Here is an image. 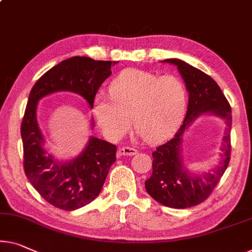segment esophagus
<instances>
[{"mask_svg": "<svg viewBox=\"0 0 252 252\" xmlns=\"http://www.w3.org/2000/svg\"><path fill=\"white\" fill-rule=\"evenodd\" d=\"M138 152L137 149L131 148V147H120L119 148V154L121 156H133L136 155Z\"/></svg>", "mask_w": 252, "mask_h": 252, "instance_id": "1", "label": "esophagus"}]
</instances>
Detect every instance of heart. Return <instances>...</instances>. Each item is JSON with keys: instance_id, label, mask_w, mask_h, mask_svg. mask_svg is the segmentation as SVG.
Segmentation results:
<instances>
[{"instance_id": "b5f03b06", "label": "heart", "mask_w": 252, "mask_h": 252, "mask_svg": "<svg viewBox=\"0 0 252 252\" xmlns=\"http://www.w3.org/2000/svg\"><path fill=\"white\" fill-rule=\"evenodd\" d=\"M110 95L98 93L93 113L108 137L129 131L131 119L145 141H162L174 132L186 113L188 94L181 79L127 69L110 85Z\"/></svg>"}]
</instances>
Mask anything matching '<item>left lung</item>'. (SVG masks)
<instances>
[{"instance_id":"left-lung-1","label":"left lung","mask_w":252,"mask_h":252,"mask_svg":"<svg viewBox=\"0 0 252 252\" xmlns=\"http://www.w3.org/2000/svg\"><path fill=\"white\" fill-rule=\"evenodd\" d=\"M162 62L178 66L189 93V103L183 125L174 137L153 153V174L145 182V187L149 196L166 207L189 208L209 197L230 163L232 111L222 89L208 74L179 59ZM206 113L220 116L225 121L222 159L210 172L193 175L182 164V136L194 119Z\"/></svg>"}]
</instances>
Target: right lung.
<instances>
[{
    "label": "right lung",
    "mask_w": 252,
    "mask_h": 252,
    "mask_svg": "<svg viewBox=\"0 0 252 252\" xmlns=\"http://www.w3.org/2000/svg\"><path fill=\"white\" fill-rule=\"evenodd\" d=\"M115 61H95L73 56L52 67L30 90L21 122L26 176L45 200L62 210L84 207L98 196L110 167L116 160V146L92 137L80 155L60 163L44 148V138L37 123V104L56 92L79 94L93 108L94 98L111 76Z\"/></svg>",
    "instance_id": "right-lung-1"
}]
</instances>
